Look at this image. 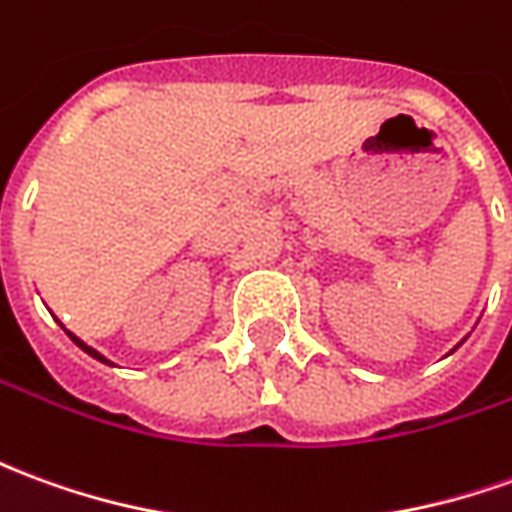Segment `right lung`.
<instances>
[{"label":"right lung","instance_id":"obj_1","mask_svg":"<svg viewBox=\"0 0 512 512\" xmlns=\"http://www.w3.org/2000/svg\"><path fill=\"white\" fill-rule=\"evenodd\" d=\"M66 332H69V330H66ZM69 338H71V341H74V343H77V346H80V349H82V352H85V355H91V357H94V360H99V363H107V366H113V363H110V360H107L105 355H99V352H96L94 346H88V343H85V341H80V338H77L74 332H69Z\"/></svg>","mask_w":512,"mask_h":512}]
</instances>
